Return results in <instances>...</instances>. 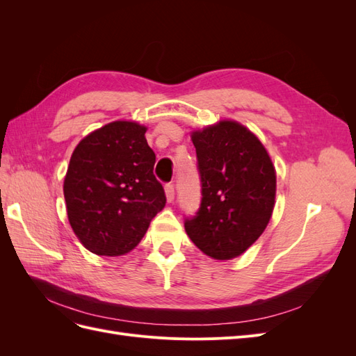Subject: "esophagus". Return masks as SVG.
<instances>
[{"instance_id":"1","label":"esophagus","mask_w":356,"mask_h":356,"mask_svg":"<svg viewBox=\"0 0 356 356\" xmlns=\"http://www.w3.org/2000/svg\"><path fill=\"white\" fill-rule=\"evenodd\" d=\"M165 193H166V199H168L169 203H170L172 200H174V197H175L174 186H172V184H166V186H165Z\"/></svg>"}]
</instances>
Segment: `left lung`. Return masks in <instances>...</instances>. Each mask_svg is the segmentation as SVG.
<instances>
[{"instance_id":"left-lung-1","label":"left lung","mask_w":356,"mask_h":356,"mask_svg":"<svg viewBox=\"0 0 356 356\" xmlns=\"http://www.w3.org/2000/svg\"><path fill=\"white\" fill-rule=\"evenodd\" d=\"M202 179L197 215L184 227L213 260L242 255L266 230L276 197V169L258 136L224 118L191 131Z\"/></svg>"}]
</instances>
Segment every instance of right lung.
<instances>
[{
  "instance_id": "right-lung-1",
  "label": "right lung",
  "mask_w": 356,
  "mask_h": 356,
  "mask_svg": "<svg viewBox=\"0 0 356 356\" xmlns=\"http://www.w3.org/2000/svg\"><path fill=\"white\" fill-rule=\"evenodd\" d=\"M145 132L144 124L115 120L74 148L63 179L68 221L86 250L96 255L131 252L165 208L163 187L153 175L156 154Z\"/></svg>"
}]
</instances>
